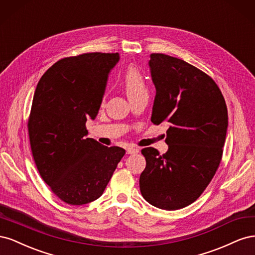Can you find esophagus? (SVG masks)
Instances as JSON below:
<instances>
[{"instance_id": "1", "label": "esophagus", "mask_w": 255, "mask_h": 255, "mask_svg": "<svg viewBox=\"0 0 255 255\" xmlns=\"http://www.w3.org/2000/svg\"><path fill=\"white\" fill-rule=\"evenodd\" d=\"M138 152H139V150L135 148V146H128V148H127V154H135Z\"/></svg>"}]
</instances>
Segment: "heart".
I'll return each instance as SVG.
<instances>
[{
    "mask_svg": "<svg viewBox=\"0 0 255 255\" xmlns=\"http://www.w3.org/2000/svg\"><path fill=\"white\" fill-rule=\"evenodd\" d=\"M122 83L129 101L148 95V88H146L143 75L134 66H130L127 69L125 74H123Z\"/></svg>",
    "mask_w": 255,
    "mask_h": 255,
    "instance_id": "heart-1",
    "label": "heart"
}]
</instances>
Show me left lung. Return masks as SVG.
<instances>
[{
    "label": "left lung",
    "mask_w": 255,
    "mask_h": 255,
    "mask_svg": "<svg viewBox=\"0 0 255 255\" xmlns=\"http://www.w3.org/2000/svg\"><path fill=\"white\" fill-rule=\"evenodd\" d=\"M155 85L151 121L170 123L168 151L141 150L146 165L139 187L146 202L166 211L180 210L203 194L220 165L228 128V109L215 81L180 58L151 54Z\"/></svg>",
    "instance_id": "left-lung-1"
}]
</instances>
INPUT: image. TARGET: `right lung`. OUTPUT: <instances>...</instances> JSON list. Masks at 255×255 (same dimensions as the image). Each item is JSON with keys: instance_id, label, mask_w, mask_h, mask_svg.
Returning a JSON list of instances; mask_svg holds the SVG:
<instances>
[{"instance_id": "add662e5", "label": "right lung", "mask_w": 255, "mask_h": 255, "mask_svg": "<svg viewBox=\"0 0 255 255\" xmlns=\"http://www.w3.org/2000/svg\"><path fill=\"white\" fill-rule=\"evenodd\" d=\"M118 53H84L56 61L38 82L27 121L42 180L61 201L83 205L103 194L126 150L86 138Z\"/></svg>"}]
</instances>
